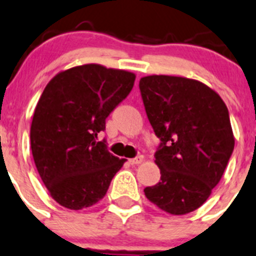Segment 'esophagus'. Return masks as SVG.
<instances>
[{"instance_id": "obj_1", "label": "esophagus", "mask_w": 256, "mask_h": 256, "mask_svg": "<svg viewBox=\"0 0 256 256\" xmlns=\"http://www.w3.org/2000/svg\"><path fill=\"white\" fill-rule=\"evenodd\" d=\"M142 162H144V156H142V155L132 158V159H128V163H130L131 166H139V164H142Z\"/></svg>"}]
</instances>
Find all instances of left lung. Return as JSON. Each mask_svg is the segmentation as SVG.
<instances>
[{"label":"left lung","instance_id":"8db88e82","mask_svg":"<svg viewBox=\"0 0 256 256\" xmlns=\"http://www.w3.org/2000/svg\"><path fill=\"white\" fill-rule=\"evenodd\" d=\"M140 92L148 118L162 144L155 152L160 182L144 190L166 214L200 208L218 184L235 146L228 107L200 80L146 76Z\"/></svg>","mask_w":256,"mask_h":256}]
</instances>
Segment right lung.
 I'll return each mask as SVG.
<instances>
[{"label":"right lung","mask_w":256,"mask_h":256,"mask_svg":"<svg viewBox=\"0 0 256 256\" xmlns=\"http://www.w3.org/2000/svg\"><path fill=\"white\" fill-rule=\"evenodd\" d=\"M135 78L124 69L83 64L59 72L42 90L31 122V152L60 206L78 211L96 204L122 168L126 159L112 155L97 135Z\"/></svg>","instance_id":"1"}]
</instances>
